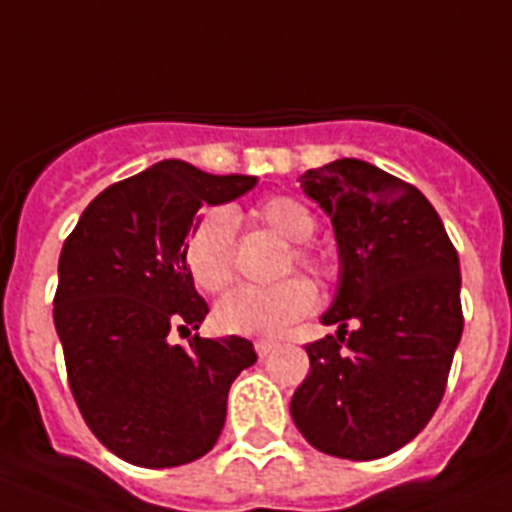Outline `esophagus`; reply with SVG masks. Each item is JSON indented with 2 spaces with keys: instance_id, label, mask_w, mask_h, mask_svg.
Returning <instances> with one entry per match:
<instances>
[{
  "instance_id": "1",
  "label": "esophagus",
  "mask_w": 512,
  "mask_h": 512,
  "mask_svg": "<svg viewBox=\"0 0 512 512\" xmlns=\"http://www.w3.org/2000/svg\"><path fill=\"white\" fill-rule=\"evenodd\" d=\"M275 348H278V342H273V340H257L255 342V350L260 358H268Z\"/></svg>"
}]
</instances>
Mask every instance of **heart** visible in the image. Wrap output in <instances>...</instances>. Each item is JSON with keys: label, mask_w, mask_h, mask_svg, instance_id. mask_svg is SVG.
Returning <instances> with one entry per match:
<instances>
[{"label": "heart", "mask_w": 512, "mask_h": 512, "mask_svg": "<svg viewBox=\"0 0 512 512\" xmlns=\"http://www.w3.org/2000/svg\"><path fill=\"white\" fill-rule=\"evenodd\" d=\"M255 224L265 226L291 242L286 270L293 265L330 281L332 265L319 252L306 247V239L317 231L314 213L291 195H270L250 211ZM185 265L203 291H221L234 278V219L224 208H211L195 221L185 244ZM317 304V291L306 278H288L275 286H242L226 293L216 304V327L226 335L278 337L293 322H299Z\"/></svg>", "instance_id": "b5f03b06"}]
</instances>
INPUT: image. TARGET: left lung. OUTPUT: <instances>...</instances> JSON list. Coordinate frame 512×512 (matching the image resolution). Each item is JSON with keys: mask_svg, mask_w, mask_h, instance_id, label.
Instances as JSON below:
<instances>
[{"mask_svg": "<svg viewBox=\"0 0 512 512\" xmlns=\"http://www.w3.org/2000/svg\"><path fill=\"white\" fill-rule=\"evenodd\" d=\"M301 188L335 226L340 281L322 322L340 330L306 345L291 417L317 451L381 459L443 399L464 330L459 255L428 198L373 164L337 159L304 172Z\"/></svg>", "mask_w": 512, "mask_h": 512, "instance_id": "left-lung-1", "label": "left lung"}]
</instances>
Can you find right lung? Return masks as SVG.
<instances>
[{
	"label": "right lung",
	"mask_w": 512,
	"mask_h": 512,
	"mask_svg": "<svg viewBox=\"0 0 512 512\" xmlns=\"http://www.w3.org/2000/svg\"><path fill=\"white\" fill-rule=\"evenodd\" d=\"M255 182L164 159L102 190L66 237L53 322L69 389L97 441L128 464L167 469L206 456L231 381L257 361L244 337L193 335L190 350L167 342L208 314L185 265L195 213Z\"/></svg>",
	"instance_id": "1"
}]
</instances>
